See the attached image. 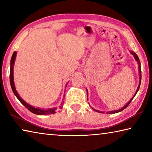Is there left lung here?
<instances>
[{"label":"left lung","instance_id":"left-lung-1","mask_svg":"<svg viewBox=\"0 0 152 152\" xmlns=\"http://www.w3.org/2000/svg\"><path fill=\"white\" fill-rule=\"evenodd\" d=\"M131 53H132V54L133 55V56H134V58H135V60L137 61V63H138V64H139V70H140V84H139V86H138V88H137V91H136V92H135V95L134 96H133V97L132 98V99L130 100V101L129 102H128V103L125 105V106H124L123 107L122 109H119V110H114V111H109V112H107V113H109V114H113V113H119V112H120V111H121V110H123V109H125V108H127L128 106H129V104H130V102H132V101L133 100V98H134V96H135L136 95V94H137V92H138V91H139V89H140V84H141V65H140V60H139V58H138V56H137V54H136L135 53H134V52H132V51H131ZM95 111H97V112H99V113H102V112H101V111H99V110H95V109H94Z\"/></svg>","mask_w":152,"mask_h":152}]
</instances>
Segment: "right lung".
Here are the masks:
<instances>
[{
	"label": "right lung",
	"instance_id": "right-lung-1",
	"mask_svg": "<svg viewBox=\"0 0 152 152\" xmlns=\"http://www.w3.org/2000/svg\"><path fill=\"white\" fill-rule=\"evenodd\" d=\"M17 52L15 51L13 54L12 56L11 60V68H10V83H11V88L13 91V93L15 94V96L18 99V100L21 102V103L24 105V106L27 108V109L36 115H50V114H53V113H56V108L54 109H50L48 110H43L40 109H37V108H34L31 106H30L29 104H28L27 102H25L21 98H20L19 94H18L17 92L16 91V89H15V84H14V81H13V66L15 64V58H16Z\"/></svg>",
	"mask_w": 152,
	"mask_h": 152
}]
</instances>
